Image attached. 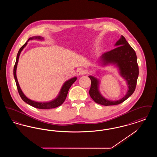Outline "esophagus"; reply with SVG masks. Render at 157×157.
I'll use <instances>...</instances> for the list:
<instances>
[{"instance_id":"34e87169","label":"esophagus","mask_w":157,"mask_h":157,"mask_svg":"<svg viewBox=\"0 0 157 157\" xmlns=\"http://www.w3.org/2000/svg\"><path fill=\"white\" fill-rule=\"evenodd\" d=\"M76 72V75H82L84 74V71L83 70L82 68L79 67V68L77 69Z\"/></svg>"}]
</instances>
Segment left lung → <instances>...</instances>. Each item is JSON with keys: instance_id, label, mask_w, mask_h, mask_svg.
I'll list each match as a JSON object with an SVG mask.
<instances>
[{"instance_id": "8db88e82", "label": "left lung", "mask_w": 157, "mask_h": 157, "mask_svg": "<svg viewBox=\"0 0 157 157\" xmlns=\"http://www.w3.org/2000/svg\"><path fill=\"white\" fill-rule=\"evenodd\" d=\"M115 46V49L101 55L100 61L104 66L112 64L118 67L120 75L126 81L128 89L126 95L120 100H108L102 96L99 90V80L93 76H89L91 81L89 91L90 97L96 103L104 106L120 104L129 97L135 91L139 75L136 53L125 38L122 35Z\"/></svg>"}]
</instances>
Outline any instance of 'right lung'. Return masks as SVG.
Wrapping results in <instances>:
<instances>
[{
	"mask_svg": "<svg viewBox=\"0 0 157 157\" xmlns=\"http://www.w3.org/2000/svg\"><path fill=\"white\" fill-rule=\"evenodd\" d=\"M32 39L42 40V39H44V38L41 37V36H33V37L29 38L28 41L20 48L19 52L17 53L15 66H14V68H13V76H14V78H15V82H16V86H17L18 92H19L21 97L22 99V100L24 102H25L28 104L30 105L31 106H33L36 108L42 109H52V108H56V107H58V106H59L60 105L62 104L63 103V102L65 101L66 98L67 96V92L69 91L70 87L76 81L77 78L74 77V78L69 79L68 81L65 82L64 84L63 85V86L61 88V90H60L59 94L58 95V97L56 98L55 99H53L52 101H51L46 102H36V101L30 100V99L26 97L25 95V94L23 93L22 90L21 89L19 84L18 81H17V77H16V69H17V63H18V60H19V56H20L21 53L22 51L23 48L27 45L28 42L29 40H32Z\"/></svg>",
	"mask_w": 157,
	"mask_h": 157,
	"instance_id": "obj_1",
	"label": "right lung"
}]
</instances>
